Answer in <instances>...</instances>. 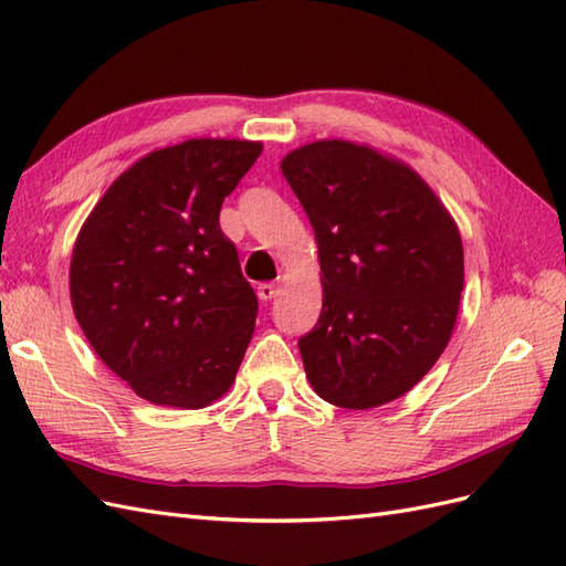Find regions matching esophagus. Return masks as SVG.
Masks as SVG:
<instances>
[{
    "label": "esophagus",
    "mask_w": 566,
    "mask_h": 566,
    "mask_svg": "<svg viewBox=\"0 0 566 566\" xmlns=\"http://www.w3.org/2000/svg\"><path fill=\"white\" fill-rule=\"evenodd\" d=\"M280 292H282V286L274 284V282H265V284L258 286V296H261L263 301H272L274 296H280Z\"/></svg>",
    "instance_id": "34e87169"
}]
</instances>
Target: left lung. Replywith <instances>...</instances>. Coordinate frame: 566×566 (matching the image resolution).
<instances>
[{
  "mask_svg": "<svg viewBox=\"0 0 566 566\" xmlns=\"http://www.w3.org/2000/svg\"><path fill=\"white\" fill-rule=\"evenodd\" d=\"M317 244L322 311L298 348L313 391L369 410L441 358L464 286L458 222L406 160L317 139L282 158Z\"/></svg>",
  "mask_w": 566,
  "mask_h": 566,
  "instance_id": "obj_1",
  "label": "left lung"
}]
</instances>
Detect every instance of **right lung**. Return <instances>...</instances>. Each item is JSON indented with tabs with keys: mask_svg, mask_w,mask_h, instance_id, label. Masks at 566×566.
Instances as JSON below:
<instances>
[{
	"mask_svg": "<svg viewBox=\"0 0 566 566\" xmlns=\"http://www.w3.org/2000/svg\"><path fill=\"white\" fill-rule=\"evenodd\" d=\"M263 142L197 137L142 156L77 232L69 284L102 363L154 406L199 410L230 391L258 301L220 206Z\"/></svg>",
	"mask_w": 566,
	"mask_h": 566,
	"instance_id": "add662e5",
	"label": "right lung"
}]
</instances>
